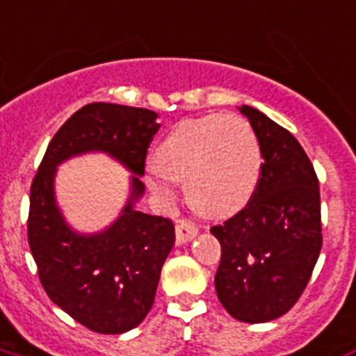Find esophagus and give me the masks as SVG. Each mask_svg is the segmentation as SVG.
<instances>
[{
    "label": "esophagus",
    "instance_id": "34e87169",
    "mask_svg": "<svg viewBox=\"0 0 356 356\" xmlns=\"http://www.w3.org/2000/svg\"><path fill=\"white\" fill-rule=\"evenodd\" d=\"M196 234H198V228L194 222L191 220H179L177 225H175V238H177V243H186V241H191V239L196 238Z\"/></svg>",
    "mask_w": 356,
    "mask_h": 356
}]
</instances>
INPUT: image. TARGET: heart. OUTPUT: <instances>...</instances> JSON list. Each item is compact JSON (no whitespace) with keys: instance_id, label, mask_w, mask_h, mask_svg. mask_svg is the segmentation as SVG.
Segmentation results:
<instances>
[{"instance_id":"obj_1","label":"heart","mask_w":356,"mask_h":356,"mask_svg":"<svg viewBox=\"0 0 356 356\" xmlns=\"http://www.w3.org/2000/svg\"><path fill=\"white\" fill-rule=\"evenodd\" d=\"M262 152L249 120L205 115L173 126L147 168L158 198H173V181L186 183L191 204L207 217H228L249 204L259 186Z\"/></svg>"}]
</instances>
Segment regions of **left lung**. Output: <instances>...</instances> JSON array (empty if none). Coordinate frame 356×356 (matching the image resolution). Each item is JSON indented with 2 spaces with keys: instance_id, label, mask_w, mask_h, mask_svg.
Segmentation results:
<instances>
[{
  "instance_id": "1",
  "label": "left lung",
  "mask_w": 356,
  "mask_h": 356,
  "mask_svg": "<svg viewBox=\"0 0 356 356\" xmlns=\"http://www.w3.org/2000/svg\"><path fill=\"white\" fill-rule=\"evenodd\" d=\"M262 152L259 186L243 209L211 228L220 241L215 289L243 323L285 315L309 283L323 247L317 173L291 131L241 105Z\"/></svg>"
}]
</instances>
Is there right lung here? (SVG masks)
I'll list each match as a JSON object with an SVG mask.
<instances>
[{
	"instance_id": "obj_1",
	"label": "right lung",
	"mask_w": 356,
	"mask_h": 356,
	"mask_svg": "<svg viewBox=\"0 0 356 356\" xmlns=\"http://www.w3.org/2000/svg\"><path fill=\"white\" fill-rule=\"evenodd\" d=\"M156 113L117 104H88L73 113L47 147L30 191L28 241L39 281L70 317L99 334L128 332L151 312L160 272L175 241L170 218L138 211L139 175L160 124ZM107 152L136 172L121 217L84 236L71 231L54 198L58 163L84 152Z\"/></svg>"
}]
</instances>
